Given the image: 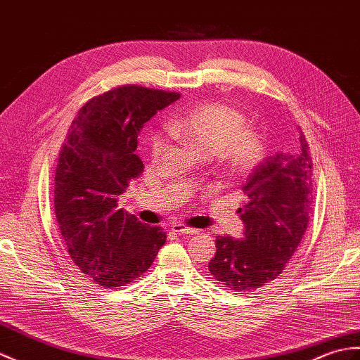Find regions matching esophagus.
I'll return each mask as SVG.
<instances>
[{
	"label": "esophagus",
	"mask_w": 360,
	"mask_h": 360,
	"mask_svg": "<svg viewBox=\"0 0 360 360\" xmlns=\"http://www.w3.org/2000/svg\"><path fill=\"white\" fill-rule=\"evenodd\" d=\"M172 231L179 233V235H196V233H198L196 229L186 227V225H182V224H174V225H172Z\"/></svg>",
	"instance_id": "esophagus-1"
}]
</instances>
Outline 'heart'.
<instances>
[{
	"label": "heart",
	"instance_id": "obj_1",
	"mask_svg": "<svg viewBox=\"0 0 360 360\" xmlns=\"http://www.w3.org/2000/svg\"><path fill=\"white\" fill-rule=\"evenodd\" d=\"M172 136L186 141L202 155L213 156L230 173H247L262 161L265 139L255 125L245 124L238 108L224 103H204L167 122ZM165 146L161 133L150 141V153L158 160Z\"/></svg>",
	"mask_w": 360,
	"mask_h": 360
}]
</instances>
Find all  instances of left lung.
Masks as SVG:
<instances>
[{
    "label": "left lung",
    "mask_w": 360,
    "mask_h": 360,
    "mask_svg": "<svg viewBox=\"0 0 360 360\" xmlns=\"http://www.w3.org/2000/svg\"><path fill=\"white\" fill-rule=\"evenodd\" d=\"M296 153L274 155L257 165L242 186L245 204L238 213L244 238H216L208 270L222 285L248 293L274 281L285 269L310 222L313 158L300 131Z\"/></svg>",
    "instance_id": "8db88e82"
}]
</instances>
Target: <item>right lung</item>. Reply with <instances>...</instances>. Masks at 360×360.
<instances>
[{
  "label": "right lung",
  "instance_id": "add662e5",
  "mask_svg": "<svg viewBox=\"0 0 360 360\" xmlns=\"http://www.w3.org/2000/svg\"><path fill=\"white\" fill-rule=\"evenodd\" d=\"M178 91L135 84L91 98L70 124L55 172L53 204L67 252L78 270L105 288H121L153 264L167 235L118 208L144 164L139 130L179 99Z\"/></svg>",
  "mask_w": 360,
  "mask_h": 360
}]
</instances>
